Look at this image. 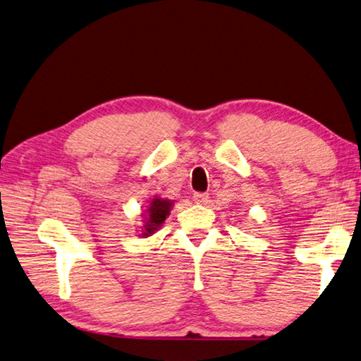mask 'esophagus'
Wrapping results in <instances>:
<instances>
[{"instance_id":"esophagus-1","label":"esophagus","mask_w":361,"mask_h":361,"mask_svg":"<svg viewBox=\"0 0 361 361\" xmlns=\"http://www.w3.org/2000/svg\"><path fill=\"white\" fill-rule=\"evenodd\" d=\"M194 202L195 203H200V205H203V203H207L208 202V194L207 192H194Z\"/></svg>"}]
</instances>
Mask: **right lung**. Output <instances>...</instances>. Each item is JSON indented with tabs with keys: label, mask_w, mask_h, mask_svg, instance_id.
<instances>
[{
	"label": "right lung",
	"mask_w": 361,
	"mask_h": 361,
	"mask_svg": "<svg viewBox=\"0 0 361 361\" xmlns=\"http://www.w3.org/2000/svg\"><path fill=\"white\" fill-rule=\"evenodd\" d=\"M172 205L173 202L169 199H161V197L152 199L145 214L147 218L143 221L142 237H149V235H153L156 231H159V227L164 224V221H166V218L170 214Z\"/></svg>",
	"instance_id": "add662e5"
}]
</instances>
